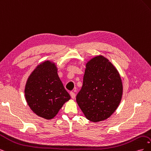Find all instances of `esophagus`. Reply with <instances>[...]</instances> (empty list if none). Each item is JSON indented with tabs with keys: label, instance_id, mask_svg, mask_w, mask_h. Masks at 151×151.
Masks as SVG:
<instances>
[{
	"label": "esophagus",
	"instance_id": "34e87169",
	"mask_svg": "<svg viewBox=\"0 0 151 151\" xmlns=\"http://www.w3.org/2000/svg\"><path fill=\"white\" fill-rule=\"evenodd\" d=\"M70 96H71V98H72L73 99H74L75 98H76V94H75L74 92H70Z\"/></svg>",
	"mask_w": 151,
	"mask_h": 151
}]
</instances>
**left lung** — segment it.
Instances as JSON below:
<instances>
[{"mask_svg":"<svg viewBox=\"0 0 151 151\" xmlns=\"http://www.w3.org/2000/svg\"><path fill=\"white\" fill-rule=\"evenodd\" d=\"M123 84L119 72L101 55L86 63L83 85L76 101L87 119L99 122L110 117L119 106Z\"/></svg>","mask_w":151,"mask_h":151,"instance_id":"obj_1","label":"left lung"}]
</instances>
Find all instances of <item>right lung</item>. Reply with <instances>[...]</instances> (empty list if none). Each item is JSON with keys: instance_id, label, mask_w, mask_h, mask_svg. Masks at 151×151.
Returning <instances> with one entry per match:
<instances>
[{"instance_id": "obj_1", "label": "right lung", "mask_w": 151, "mask_h": 151, "mask_svg": "<svg viewBox=\"0 0 151 151\" xmlns=\"http://www.w3.org/2000/svg\"><path fill=\"white\" fill-rule=\"evenodd\" d=\"M55 63L45 60L31 73L24 88L28 106L36 115L51 120L70 99L58 75Z\"/></svg>"}]
</instances>
